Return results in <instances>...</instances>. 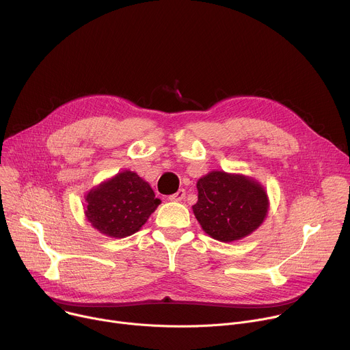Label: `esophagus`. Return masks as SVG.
Listing matches in <instances>:
<instances>
[{
	"mask_svg": "<svg viewBox=\"0 0 350 350\" xmlns=\"http://www.w3.org/2000/svg\"><path fill=\"white\" fill-rule=\"evenodd\" d=\"M184 198H185V191L184 189H178L176 193L169 196V199H170V201H173V202H180V201H183Z\"/></svg>",
	"mask_w": 350,
	"mask_h": 350,
	"instance_id": "34e87169",
	"label": "esophagus"
}]
</instances>
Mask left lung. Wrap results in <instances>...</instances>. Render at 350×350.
Here are the masks:
<instances>
[{
  "mask_svg": "<svg viewBox=\"0 0 350 350\" xmlns=\"http://www.w3.org/2000/svg\"><path fill=\"white\" fill-rule=\"evenodd\" d=\"M196 188L193 215L204 231L217 241L241 239L266 219L269 198L254 178L213 170L198 180Z\"/></svg>",
  "mask_w": 350,
  "mask_h": 350,
  "instance_id": "8db88e82",
  "label": "left lung"
}]
</instances>
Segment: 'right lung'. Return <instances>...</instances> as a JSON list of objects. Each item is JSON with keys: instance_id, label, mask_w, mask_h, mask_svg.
Here are the masks:
<instances>
[{"instance_id": "1", "label": "right lung", "mask_w": 350, "mask_h": 350, "mask_svg": "<svg viewBox=\"0 0 350 350\" xmlns=\"http://www.w3.org/2000/svg\"><path fill=\"white\" fill-rule=\"evenodd\" d=\"M161 199L137 173L124 170L92 188L85 196V217L112 238L137 232L159 206Z\"/></svg>"}]
</instances>
